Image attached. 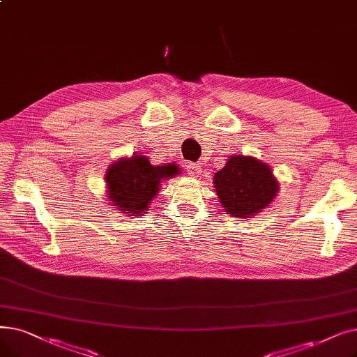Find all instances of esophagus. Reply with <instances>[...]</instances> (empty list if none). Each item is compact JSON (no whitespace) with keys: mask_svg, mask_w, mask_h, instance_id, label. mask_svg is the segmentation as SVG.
Instances as JSON below:
<instances>
[{"mask_svg":"<svg viewBox=\"0 0 357 357\" xmlns=\"http://www.w3.org/2000/svg\"><path fill=\"white\" fill-rule=\"evenodd\" d=\"M187 169H188V174L191 176H198L201 174V166L197 163H188Z\"/></svg>","mask_w":357,"mask_h":357,"instance_id":"1","label":"esophagus"}]
</instances>
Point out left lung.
I'll return each mask as SVG.
<instances>
[{
	"label": "left lung",
	"instance_id": "1",
	"mask_svg": "<svg viewBox=\"0 0 357 357\" xmlns=\"http://www.w3.org/2000/svg\"><path fill=\"white\" fill-rule=\"evenodd\" d=\"M213 183L225 211L239 219H251L264 211L280 188L266 162L243 154L230 156L225 167L215 172Z\"/></svg>",
	"mask_w": 357,
	"mask_h": 357
}]
</instances>
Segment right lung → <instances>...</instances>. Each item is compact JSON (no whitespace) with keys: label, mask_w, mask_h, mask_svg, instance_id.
Segmentation results:
<instances>
[{"label":"right lung","mask_w":357,"mask_h":357,"mask_svg":"<svg viewBox=\"0 0 357 357\" xmlns=\"http://www.w3.org/2000/svg\"><path fill=\"white\" fill-rule=\"evenodd\" d=\"M181 175L176 163L151 165L146 154L119 158L106 169V197L114 208L128 215H144L163 181Z\"/></svg>","instance_id":"obj_1"}]
</instances>
